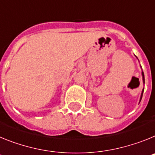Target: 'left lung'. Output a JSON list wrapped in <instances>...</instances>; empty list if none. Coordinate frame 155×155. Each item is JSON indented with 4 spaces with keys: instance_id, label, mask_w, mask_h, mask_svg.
Returning a JSON list of instances; mask_svg holds the SVG:
<instances>
[{
    "instance_id": "8db88e82",
    "label": "left lung",
    "mask_w": 155,
    "mask_h": 155,
    "mask_svg": "<svg viewBox=\"0 0 155 155\" xmlns=\"http://www.w3.org/2000/svg\"><path fill=\"white\" fill-rule=\"evenodd\" d=\"M142 77H143V84H144V74H143V71H142ZM143 90H144V88H143V91H142V93H141V96H140V100H141V98H142V96H143Z\"/></svg>"
}]
</instances>
